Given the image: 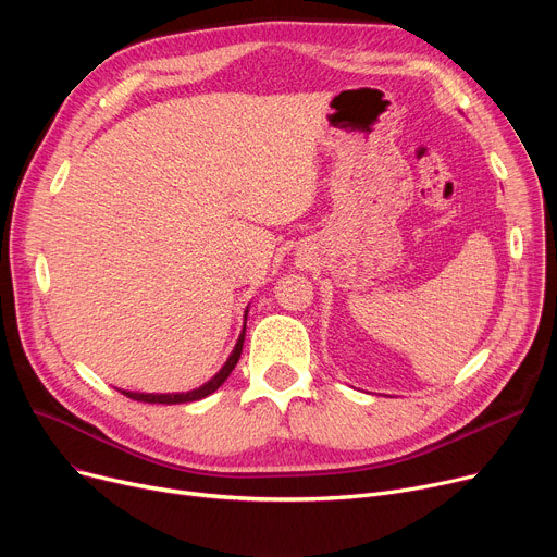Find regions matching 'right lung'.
<instances>
[{"label":"right lung","mask_w":557,"mask_h":557,"mask_svg":"<svg viewBox=\"0 0 557 557\" xmlns=\"http://www.w3.org/2000/svg\"><path fill=\"white\" fill-rule=\"evenodd\" d=\"M250 307V305H248ZM248 307L244 311V320L248 318ZM244 338H246V323H244V330L237 338V343H234V349L230 352L227 361L223 363V368L210 379V382H205L202 386L194 388V391H187V393H133V391H122L126 397L131 399H137V401H149V404H185V401H196V399H202L212 395L214 391H219V386L225 382V379L230 376V372L234 370V366L239 363V357H242V349H244Z\"/></svg>","instance_id":"add662e5"}]
</instances>
